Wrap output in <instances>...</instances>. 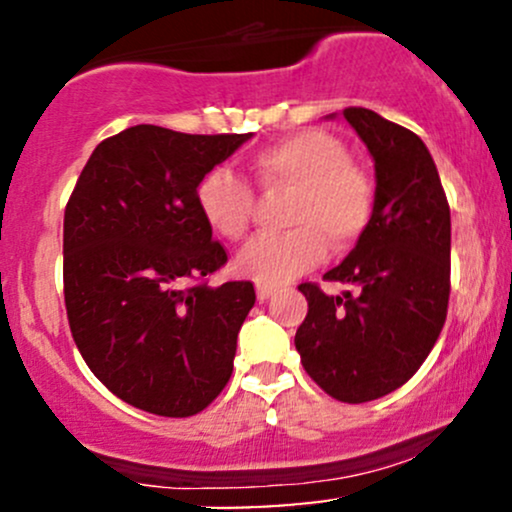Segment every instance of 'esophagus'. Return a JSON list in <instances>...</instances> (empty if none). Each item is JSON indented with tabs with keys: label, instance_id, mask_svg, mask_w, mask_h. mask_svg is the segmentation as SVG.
I'll use <instances>...</instances> for the list:
<instances>
[{
	"label": "esophagus",
	"instance_id": "1",
	"mask_svg": "<svg viewBox=\"0 0 512 512\" xmlns=\"http://www.w3.org/2000/svg\"><path fill=\"white\" fill-rule=\"evenodd\" d=\"M274 293H276L274 286H267V284H257V301H260V303L269 301V298H272Z\"/></svg>",
	"mask_w": 512,
	"mask_h": 512
}]
</instances>
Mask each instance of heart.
I'll use <instances>...</instances> for the list:
<instances>
[{"instance_id":"heart-1","label":"heart","mask_w":512,"mask_h":512,"mask_svg":"<svg viewBox=\"0 0 512 512\" xmlns=\"http://www.w3.org/2000/svg\"><path fill=\"white\" fill-rule=\"evenodd\" d=\"M262 190H291L286 233L250 240L236 257V269L257 284L279 286L317 267L334 250H349L366 233L375 209L373 182L342 139L325 129H303L264 146L250 158ZM197 209L221 238H245L255 192L240 175L214 168L199 180Z\"/></svg>"}]
</instances>
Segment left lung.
I'll use <instances>...</instances> for the list:
<instances>
[{
    "label": "left lung",
    "mask_w": 512,
    "mask_h": 512,
    "mask_svg": "<svg viewBox=\"0 0 512 512\" xmlns=\"http://www.w3.org/2000/svg\"><path fill=\"white\" fill-rule=\"evenodd\" d=\"M375 161L366 233L327 281L301 284L308 315L296 332L305 373L339 402L390 395L419 370L445 325L450 298V207L426 144L368 108H346Z\"/></svg>",
    "instance_id": "8db88e82"
}]
</instances>
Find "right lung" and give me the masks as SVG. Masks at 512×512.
<instances>
[{"label":"right lung","mask_w":512,"mask_h":512,"mask_svg":"<svg viewBox=\"0 0 512 512\" xmlns=\"http://www.w3.org/2000/svg\"><path fill=\"white\" fill-rule=\"evenodd\" d=\"M250 137L129 127L96 146L64 209L74 342L113 395L149 414H199L233 373L255 289L204 281L228 255L197 185Z\"/></svg>","instance_id":"right-lung-1"}]
</instances>
